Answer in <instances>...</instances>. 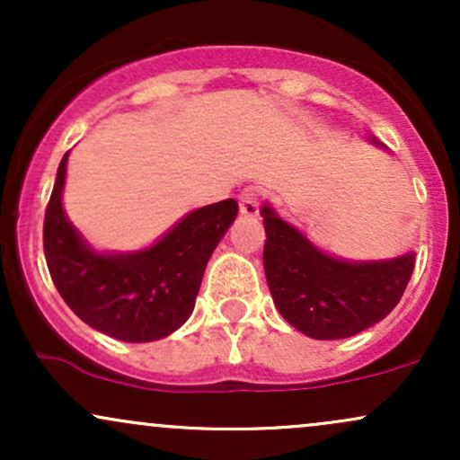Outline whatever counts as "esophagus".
Returning a JSON list of instances; mask_svg holds the SVG:
<instances>
[{
    "label": "esophagus",
    "instance_id": "1",
    "mask_svg": "<svg viewBox=\"0 0 460 460\" xmlns=\"http://www.w3.org/2000/svg\"><path fill=\"white\" fill-rule=\"evenodd\" d=\"M240 214L242 216H257L260 214V199H257V190L246 188L240 194Z\"/></svg>",
    "mask_w": 460,
    "mask_h": 460
}]
</instances>
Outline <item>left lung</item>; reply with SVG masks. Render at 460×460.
<instances>
[{"label": "left lung", "instance_id": "obj_1", "mask_svg": "<svg viewBox=\"0 0 460 460\" xmlns=\"http://www.w3.org/2000/svg\"><path fill=\"white\" fill-rule=\"evenodd\" d=\"M372 142L383 146L376 138ZM261 216L268 288L279 314L296 331L314 340H344L387 318L400 303L415 268L413 251L392 260H340L283 220L272 205H263Z\"/></svg>", "mask_w": 460, "mask_h": 460}]
</instances>
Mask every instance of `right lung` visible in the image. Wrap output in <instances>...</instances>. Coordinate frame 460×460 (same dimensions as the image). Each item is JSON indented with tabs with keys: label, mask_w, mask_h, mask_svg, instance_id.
Returning <instances> with one entry per match:
<instances>
[{
	"label": "right lung",
	"mask_w": 460,
	"mask_h": 460,
	"mask_svg": "<svg viewBox=\"0 0 460 460\" xmlns=\"http://www.w3.org/2000/svg\"><path fill=\"white\" fill-rule=\"evenodd\" d=\"M68 153L45 212L43 246L54 285L79 320L120 341L142 344L175 332L190 318L205 266L237 216L234 199L183 216L151 246L102 252L66 218L62 190Z\"/></svg>",
	"instance_id": "1"
}]
</instances>
